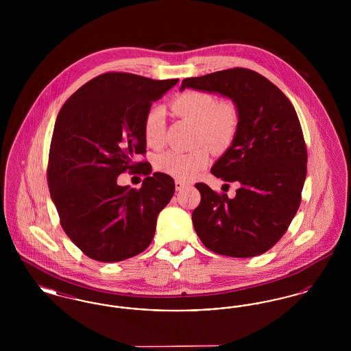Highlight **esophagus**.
Returning <instances> with one entry per match:
<instances>
[{
  "mask_svg": "<svg viewBox=\"0 0 351 351\" xmlns=\"http://www.w3.org/2000/svg\"><path fill=\"white\" fill-rule=\"evenodd\" d=\"M175 188L176 191H183L184 188H188V183L183 180H175Z\"/></svg>",
  "mask_w": 351,
  "mask_h": 351,
  "instance_id": "1",
  "label": "esophagus"
}]
</instances>
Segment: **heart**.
Wrapping results in <instances>:
<instances>
[{
	"mask_svg": "<svg viewBox=\"0 0 351 351\" xmlns=\"http://www.w3.org/2000/svg\"><path fill=\"white\" fill-rule=\"evenodd\" d=\"M169 108L178 117L196 123V143L205 141L215 150H226L235 139L239 113L233 101H218L205 90L186 89L171 101ZM165 118L159 108H151L143 118L142 132L146 145L160 149L165 143ZM210 162V149L199 146L193 150L167 151L155 160V167L176 179L191 180Z\"/></svg>",
	"mask_w": 351,
	"mask_h": 351,
	"instance_id": "heart-1",
	"label": "heart"
}]
</instances>
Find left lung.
I'll return each mask as SVG.
<instances>
[{"label":"left lung","mask_w":351,"mask_h":351,"mask_svg":"<svg viewBox=\"0 0 351 351\" xmlns=\"http://www.w3.org/2000/svg\"><path fill=\"white\" fill-rule=\"evenodd\" d=\"M185 88L226 96L239 113L235 139L210 172L241 186L229 199L196 184L201 201L192 213L195 230L219 255H261L278 243L300 206L308 154L296 110L275 84L247 68L188 77Z\"/></svg>","instance_id":"1"}]
</instances>
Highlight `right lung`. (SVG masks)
<instances>
[{"mask_svg":"<svg viewBox=\"0 0 351 351\" xmlns=\"http://www.w3.org/2000/svg\"><path fill=\"white\" fill-rule=\"evenodd\" d=\"M179 79L152 80L106 72L62 106L52 133L47 183L60 225L90 259L112 263L150 246L156 218L175 192L173 179L150 176L142 125L154 101ZM129 170L147 178L139 190L117 184Z\"/></svg>","mask_w":351,"mask_h":351,"instance_id":"right-lung-1","label":"right lung"}]
</instances>
